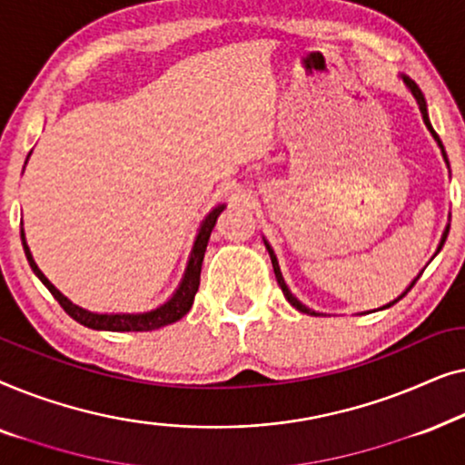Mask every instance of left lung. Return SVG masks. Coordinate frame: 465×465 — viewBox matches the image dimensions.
<instances>
[{
    "label": "left lung",
    "mask_w": 465,
    "mask_h": 465,
    "mask_svg": "<svg viewBox=\"0 0 465 465\" xmlns=\"http://www.w3.org/2000/svg\"><path fill=\"white\" fill-rule=\"evenodd\" d=\"M402 80H404V84H406V86H409V91L412 93V97H415V99H417V104H419V110H421V116H423V123H425V126H428V129H430V133H431V135H434V139H436V142H438V145H440V150H442V156H444V161H447V152H444V145H442V142H440V137H438V135H436V131H434V129H431V124H430V118H428V107H425V99H423V93H421V91H419V86H417V84H415V82H412L411 78H406V75H402ZM447 164H449V161H447ZM447 234H449V226H447V231H444V234H442V241H440V245H438V252H440V250H442L444 241H447ZM264 245H266V250H269V253H271V262H272V271H275V277H277V283H279V288H282V292H283V296H285V298H288V302L292 304V307H296L298 311H301V313H307V315H320V313H315V311H311L309 307H304V304H302L301 301H298V298H296L294 294H292V292H290V288H288V285H285V282H283V277H282V271H279V262H277V256H275V252H272V247H271L269 243H266V239H264ZM415 282H417V279H415ZM415 282H412V283L409 285V288H406V292H409V290L412 288V285H415ZM406 292H404V294H402V296H398V298H396V301H391L390 304H385V307H383V309H387V307H391V304H396V302L400 301V298H404V296H406Z\"/></svg>",
    "instance_id": "left-lung-1"
}]
</instances>
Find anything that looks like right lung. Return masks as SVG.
<instances>
[{"label": "right lung", "instance_id": "obj_1", "mask_svg": "<svg viewBox=\"0 0 465 465\" xmlns=\"http://www.w3.org/2000/svg\"><path fill=\"white\" fill-rule=\"evenodd\" d=\"M224 207L226 205L213 207L212 212L205 215V220H203L199 234H196V241L193 245V252H190V260H188L186 272H183L182 277L180 288L173 292V296H171L167 302L152 311H145V313H93V311L78 307V304H74L67 296H63L61 292L48 282L46 275L37 269L35 260L29 252L27 241H25L23 228H21V239L25 247V256L29 260V266L34 269L35 275L40 277V282L50 290V294L56 298V302L65 309V313L69 317H74V320L82 323V326L93 328V330H107V332H150V330H158L163 326H169V323H175L177 320H182V317L190 311V307H193L196 292H199L201 266H203V258H205L209 237H212L215 222H218V215L224 212Z\"/></svg>", "mask_w": 465, "mask_h": 465}]
</instances>
